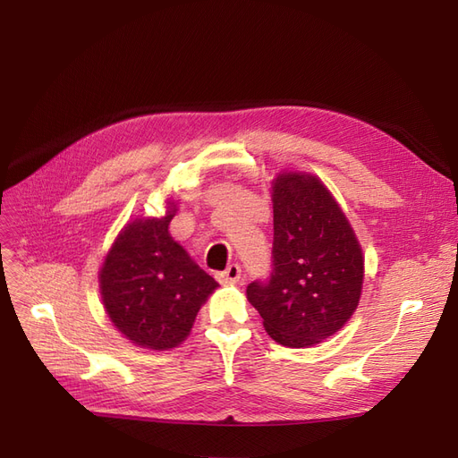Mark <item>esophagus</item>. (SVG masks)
Returning <instances> with one entry per match:
<instances>
[{
  "mask_svg": "<svg viewBox=\"0 0 458 458\" xmlns=\"http://www.w3.org/2000/svg\"><path fill=\"white\" fill-rule=\"evenodd\" d=\"M241 273H242V269H241L239 263H231V266L225 271H221V273L216 275V279L221 284H237L241 281Z\"/></svg>",
  "mask_w": 458,
  "mask_h": 458,
  "instance_id": "obj_1",
  "label": "esophagus"
}]
</instances>
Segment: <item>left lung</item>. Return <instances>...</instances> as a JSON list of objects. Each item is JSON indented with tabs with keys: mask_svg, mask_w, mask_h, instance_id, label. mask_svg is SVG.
<instances>
[{
	"mask_svg": "<svg viewBox=\"0 0 458 458\" xmlns=\"http://www.w3.org/2000/svg\"><path fill=\"white\" fill-rule=\"evenodd\" d=\"M273 250L267 279L246 286L269 336L306 348L338 332L363 286V254L340 206L313 175L273 182Z\"/></svg>",
	"mask_w": 458,
	"mask_h": 458,
	"instance_id": "obj_1",
	"label": "left lung"
}]
</instances>
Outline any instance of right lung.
Returning <instances> with one entry per match:
<instances>
[{
	"instance_id": "add662e5",
	"label": "right lung",
	"mask_w": 458,
	"mask_h": 458,
	"mask_svg": "<svg viewBox=\"0 0 458 458\" xmlns=\"http://www.w3.org/2000/svg\"><path fill=\"white\" fill-rule=\"evenodd\" d=\"M165 217L135 219L120 233L101 269V296L123 336L150 350L182 344L206 298L217 288L168 233Z\"/></svg>"
}]
</instances>
